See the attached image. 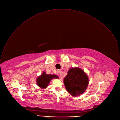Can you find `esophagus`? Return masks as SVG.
Wrapping results in <instances>:
<instances>
[{
	"label": "esophagus",
	"instance_id": "34e87169",
	"mask_svg": "<svg viewBox=\"0 0 120 120\" xmlns=\"http://www.w3.org/2000/svg\"><path fill=\"white\" fill-rule=\"evenodd\" d=\"M58 73L59 74V75H60V77L61 76V75L62 74V72H61V71H58Z\"/></svg>",
	"mask_w": 120,
	"mask_h": 120
}]
</instances>
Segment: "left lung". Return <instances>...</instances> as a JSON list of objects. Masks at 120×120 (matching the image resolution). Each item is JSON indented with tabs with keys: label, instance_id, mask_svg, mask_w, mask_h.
Masks as SVG:
<instances>
[{
	"label": "left lung",
	"instance_id": "left-lung-1",
	"mask_svg": "<svg viewBox=\"0 0 120 120\" xmlns=\"http://www.w3.org/2000/svg\"><path fill=\"white\" fill-rule=\"evenodd\" d=\"M88 83L86 74L78 68H71L64 79V84L67 91L73 96H78L84 93Z\"/></svg>",
	"mask_w": 120,
	"mask_h": 120
}]
</instances>
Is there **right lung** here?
Masks as SVG:
<instances>
[{
    "label": "right lung",
    "instance_id": "1",
    "mask_svg": "<svg viewBox=\"0 0 120 120\" xmlns=\"http://www.w3.org/2000/svg\"><path fill=\"white\" fill-rule=\"evenodd\" d=\"M58 79V77L55 75L46 74L45 72L37 79V85L43 88H46L50 83V81L53 79Z\"/></svg>",
    "mask_w": 120,
    "mask_h": 120
}]
</instances>
